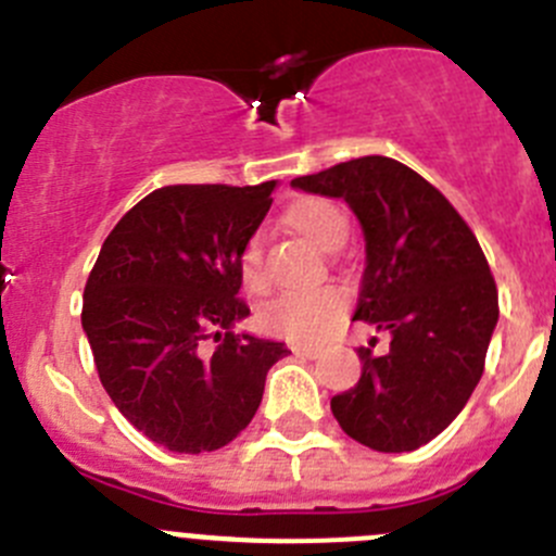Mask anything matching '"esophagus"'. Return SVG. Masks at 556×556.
Returning <instances> with one entry per match:
<instances>
[{
	"label": "esophagus",
	"mask_w": 556,
	"mask_h": 556,
	"mask_svg": "<svg viewBox=\"0 0 556 556\" xmlns=\"http://www.w3.org/2000/svg\"><path fill=\"white\" fill-rule=\"evenodd\" d=\"M292 352L298 354V357H305V361H316L321 354L316 346H292Z\"/></svg>",
	"instance_id": "obj_1"
}]
</instances>
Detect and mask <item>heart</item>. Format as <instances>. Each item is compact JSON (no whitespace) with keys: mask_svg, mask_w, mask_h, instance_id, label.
I'll use <instances>...</instances> for the list:
<instances>
[{"mask_svg":"<svg viewBox=\"0 0 556 556\" xmlns=\"http://www.w3.org/2000/svg\"><path fill=\"white\" fill-rule=\"evenodd\" d=\"M287 224L294 231L311 240L314 245L336 248L346 237V213L330 199L308 195L287 210ZM240 275L251 292H262L267 287L264 273L262 240L256 235L248 237L240 251ZM346 311V298L338 287H308L289 289L258 308V327L269 336L287 338L298 343H314L325 338L336 327Z\"/></svg>","mask_w":556,"mask_h":556,"instance_id":"b5f03b06","label":"heart"}]
</instances>
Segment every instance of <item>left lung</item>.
Returning <instances> with one entry per match:
<instances>
[{"label": "left lung", "instance_id": "1", "mask_svg": "<svg viewBox=\"0 0 556 556\" xmlns=\"http://www.w3.org/2000/svg\"><path fill=\"white\" fill-rule=\"evenodd\" d=\"M336 195L366 235L354 319L390 332L361 346L357 384L332 395L338 426L379 453L417 451L445 431L483 377L500 300L478 237L428 179L382 155L292 179Z\"/></svg>", "mask_w": 556, "mask_h": 556}]
</instances>
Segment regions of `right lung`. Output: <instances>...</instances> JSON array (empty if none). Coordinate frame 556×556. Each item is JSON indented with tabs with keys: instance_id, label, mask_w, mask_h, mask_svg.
<instances>
[{
	"instance_id": "right-lung-1",
	"label": "right lung",
	"mask_w": 556,
	"mask_h": 556,
	"mask_svg": "<svg viewBox=\"0 0 556 556\" xmlns=\"http://www.w3.org/2000/svg\"><path fill=\"white\" fill-rule=\"evenodd\" d=\"M262 185H166L111 229L84 287L81 325L114 406L174 453L229 445L289 349L235 336L240 251L273 204Z\"/></svg>"
}]
</instances>
